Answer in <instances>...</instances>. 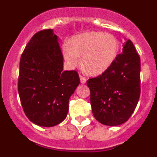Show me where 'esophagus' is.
Segmentation results:
<instances>
[{
    "instance_id": "esophagus-1",
    "label": "esophagus",
    "mask_w": 157,
    "mask_h": 157,
    "mask_svg": "<svg viewBox=\"0 0 157 157\" xmlns=\"http://www.w3.org/2000/svg\"><path fill=\"white\" fill-rule=\"evenodd\" d=\"M79 78H80V81H81V83H85L86 82V78L84 76H82L80 75Z\"/></svg>"
}]
</instances>
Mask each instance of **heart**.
<instances>
[{"label": "heart", "instance_id": "b5f03b06", "mask_svg": "<svg viewBox=\"0 0 157 157\" xmlns=\"http://www.w3.org/2000/svg\"><path fill=\"white\" fill-rule=\"evenodd\" d=\"M120 44L116 37L104 32L90 31L72 37L63 45V56L70 67L79 63L90 75L102 74L110 67L117 56Z\"/></svg>", "mask_w": 157, "mask_h": 157}]
</instances>
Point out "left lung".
<instances>
[{
	"label": "left lung",
	"mask_w": 157,
	"mask_h": 157,
	"mask_svg": "<svg viewBox=\"0 0 157 157\" xmlns=\"http://www.w3.org/2000/svg\"><path fill=\"white\" fill-rule=\"evenodd\" d=\"M123 46V52L108 70L86 82L93 114L104 125L118 126L127 122L140 98L139 55L130 40Z\"/></svg>",
	"instance_id": "8db88e82"
}]
</instances>
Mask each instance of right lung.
<instances>
[{"instance_id":"obj_1","label":"right lung","mask_w":157,"mask_h":157,"mask_svg":"<svg viewBox=\"0 0 157 157\" xmlns=\"http://www.w3.org/2000/svg\"><path fill=\"white\" fill-rule=\"evenodd\" d=\"M57 36L51 29L37 32L22 53L18 91L24 113L41 127H53L66 118L69 99L80 83L76 71H63Z\"/></svg>"}]
</instances>
